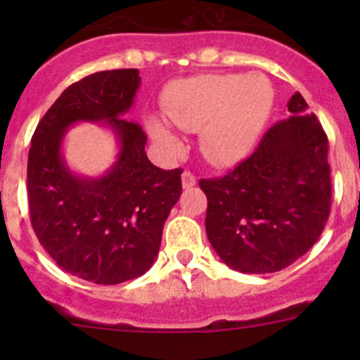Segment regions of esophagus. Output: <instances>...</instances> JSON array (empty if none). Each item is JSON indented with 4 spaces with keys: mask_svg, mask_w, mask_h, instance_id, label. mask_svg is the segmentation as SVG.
<instances>
[{
    "mask_svg": "<svg viewBox=\"0 0 360 360\" xmlns=\"http://www.w3.org/2000/svg\"><path fill=\"white\" fill-rule=\"evenodd\" d=\"M181 179H183L184 190H190V188H193L195 184H197V177H195V174H191L190 170H184L183 176H181Z\"/></svg>",
    "mask_w": 360,
    "mask_h": 360,
    "instance_id": "esophagus-1",
    "label": "esophagus"
}]
</instances>
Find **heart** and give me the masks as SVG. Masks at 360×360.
<instances>
[{
  "instance_id": "heart-1",
  "label": "heart",
  "mask_w": 360,
  "mask_h": 360,
  "mask_svg": "<svg viewBox=\"0 0 360 360\" xmlns=\"http://www.w3.org/2000/svg\"><path fill=\"white\" fill-rule=\"evenodd\" d=\"M271 110L274 86L261 72L193 76L172 83L163 94V115L181 130H200L203 155L217 165H231L248 157ZM148 130L169 153L183 150L166 120L150 116Z\"/></svg>"
}]
</instances>
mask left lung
Listing matches in <instances>:
<instances>
[{
  "instance_id": "left-lung-1",
  "label": "left lung",
  "mask_w": 360,
  "mask_h": 360,
  "mask_svg": "<svg viewBox=\"0 0 360 360\" xmlns=\"http://www.w3.org/2000/svg\"><path fill=\"white\" fill-rule=\"evenodd\" d=\"M288 120L226 176L200 179L205 231L217 256L242 274H271L319 240L331 212L328 136L300 92Z\"/></svg>"
}]
</instances>
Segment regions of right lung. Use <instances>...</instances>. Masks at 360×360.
I'll return each instance as SVG.
<instances>
[{
	"label": "right lung",
	"instance_id": "obj_1",
	"mask_svg": "<svg viewBox=\"0 0 360 360\" xmlns=\"http://www.w3.org/2000/svg\"><path fill=\"white\" fill-rule=\"evenodd\" d=\"M141 85L137 69H112L69 85L34 130L27 160V200L39 244L68 274L94 284H120L146 274L157 257L183 170H163L146 157V134L122 118ZM103 122L119 141L106 174H75L62 157L65 130Z\"/></svg>",
	"mask_w": 360,
	"mask_h": 360
}]
</instances>
